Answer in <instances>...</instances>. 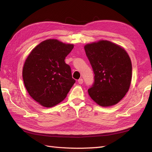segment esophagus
<instances>
[{"label": "esophagus", "instance_id": "esophagus-1", "mask_svg": "<svg viewBox=\"0 0 152 152\" xmlns=\"http://www.w3.org/2000/svg\"><path fill=\"white\" fill-rule=\"evenodd\" d=\"M78 82H79V84H83V79H80L79 80H78Z\"/></svg>", "mask_w": 152, "mask_h": 152}]
</instances>
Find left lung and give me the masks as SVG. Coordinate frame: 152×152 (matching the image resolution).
<instances>
[{"label": "left lung", "instance_id": "1", "mask_svg": "<svg viewBox=\"0 0 152 152\" xmlns=\"http://www.w3.org/2000/svg\"><path fill=\"white\" fill-rule=\"evenodd\" d=\"M84 49L94 73V83L88 93L101 107L117 104L130 87L132 63L126 50L109 40L87 44Z\"/></svg>", "mask_w": 152, "mask_h": 152}]
</instances>
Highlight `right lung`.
I'll list each match as a JSON object with an SVG mask.
<instances>
[{
  "label": "right lung",
  "mask_w": 152,
  "mask_h": 152,
  "mask_svg": "<svg viewBox=\"0 0 152 152\" xmlns=\"http://www.w3.org/2000/svg\"><path fill=\"white\" fill-rule=\"evenodd\" d=\"M74 45L48 39L35 46L23 68V79L29 95L42 107L61 103L75 80L65 59Z\"/></svg>",
  "instance_id": "1"
}]
</instances>
